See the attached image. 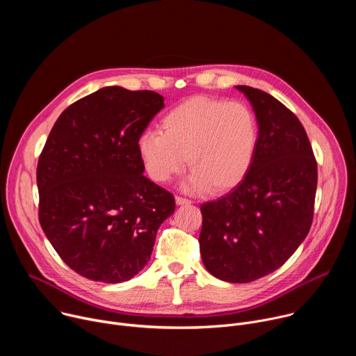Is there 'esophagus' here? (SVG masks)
<instances>
[{"instance_id":"esophagus-1","label":"esophagus","mask_w":356,"mask_h":356,"mask_svg":"<svg viewBox=\"0 0 356 356\" xmlns=\"http://www.w3.org/2000/svg\"><path fill=\"white\" fill-rule=\"evenodd\" d=\"M176 204L177 206H187V204H191V201L190 200H187V198H183V197H179V195H176Z\"/></svg>"}]
</instances>
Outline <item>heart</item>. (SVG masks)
I'll return each instance as SVG.
<instances>
[{"label":"heart","mask_w":356,"mask_h":356,"mask_svg":"<svg viewBox=\"0 0 356 356\" xmlns=\"http://www.w3.org/2000/svg\"><path fill=\"white\" fill-rule=\"evenodd\" d=\"M161 131H146L138 139L139 159L152 180L169 181L186 165L190 191L210 187L224 193L236 187L255 159L259 125L242 103L193 97L169 110Z\"/></svg>","instance_id":"1"}]
</instances>
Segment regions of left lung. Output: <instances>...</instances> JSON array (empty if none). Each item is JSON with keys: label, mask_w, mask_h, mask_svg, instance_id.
<instances>
[{"label": "left lung", "mask_w": 356, "mask_h": 356, "mask_svg": "<svg viewBox=\"0 0 356 356\" xmlns=\"http://www.w3.org/2000/svg\"><path fill=\"white\" fill-rule=\"evenodd\" d=\"M259 125L255 159L228 194L201 206L200 253L220 280L248 283L279 269L307 236L317 162L298 118L270 94L236 86Z\"/></svg>", "instance_id": "left-lung-1"}]
</instances>
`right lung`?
I'll list each match as a JSON object with an SVG mask.
<instances>
[{
	"label": "right lung",
	"mask_w": 356,
	"mask_h": 356,
	"mask_svg": "<svg viewBox=\"0 0 356 356\" xmlns=\"http://www.w3.org/2000/svg\"><path fill=\"white\" fill-rule=\"evenodd\" d=\"M163 99L149 90L99 88L62 113L39 156L40 227L62 261L90 280L132 279L175 213V197L143 176L138 154Z\"/></svg>",
	"instance_id": "right-lung-1"
}]
</instances>
